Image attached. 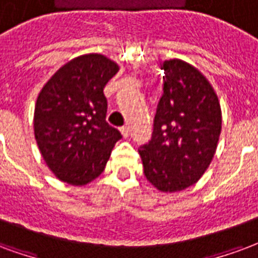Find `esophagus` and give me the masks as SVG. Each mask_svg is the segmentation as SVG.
<instances>
[{"instance_id": "esophagus-1", "label": "esophagus", "mask_w": 258, "mask_h": 258, "mask_svg": "<svg viewBox=\"0 0 258 258\" xmlns=\"http://www.w3.org/2000/svg\"><path fill=\"white\" fill-rule=\"evenodd\" d=\"M129 127L127 126H123V127H121V133H122V136L123 137H127L129 136Z\"/></svg>"}]
</instances>
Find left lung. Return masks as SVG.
I'll use <instances>...</instances> for the list:
<instances>
[{"mask_svg": "<svg viewBox=\"0 0 258 258\" xmlns=\"http://www.w3.org/2000/svg\"><path fill=\"white\" fill-rule=\"evenodd\" d=\"M163 93L151 140L140 146L144 174L162 192L188 188L202 177L217 148L221 108L202 73L180 59L165 60Z\"/></svg>", "mask_w": 258, "mask_h": 258, "instance_id": "obj_1", "label": "left lung"}]
</instances>
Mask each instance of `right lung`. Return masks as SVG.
I'll list each match as a JSON object with an SVG mask.
<instances>
[{"instance_id":"obj_1","label":"right lung","mask_w":258,"mask_h":258,"mask_svg":"<svg viewBox=\"0 0 258 258\" xmlns=\"http://www.w3.org/2000/svg\"><path fill=\"white\" fill-rule=\"evenodd\" d=\"M118 70L103 54H84L57 70L39 92L35 140L48 168L64 183L85 185L99 177L122 137L106 122L103 93Z\"/></svg>"}]
</instances>
